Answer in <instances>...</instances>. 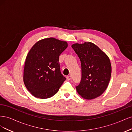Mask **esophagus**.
<instances>
[{"label": "esophagus", "instance_id": "34e87169", "mask_svg": "<svg viewBox=\"0 0 132 132\" xmlns=\"http://www.w3.org/2000/svg\"><path fill=\"white\" fill-rule=\"evenodd\" d=\"M67 80H70L71 79V77L70 75L67 76Z\"/></svg>", "mask_w": 132, "mask_h": 132}]
</instances>
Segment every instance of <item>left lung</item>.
<instances>
[{
	"mask_svg": "<svg viewBox=\"0 0 132 132\" xmlns=\"http://www.w3.org/2000/svg\"><path fill=\"white\" fill-rule=\"evenodd\" d=\"M81 62V79L76 86L78 94L86 100L102 95L109 85L111 75L109 58L95 44L87 42L71 46Z\"/></svg>",
	"mask_w": 132,
	"mask_h": 132,
	"instance_id": "obj_1",
	"label": "left lung"
}]
</instances>
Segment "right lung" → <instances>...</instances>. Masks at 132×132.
<instances>
[{"mask_svg":"<svg viewBox=\"0 0 132 132\" xmlns=\"http://www.w3.org/2000/svg\"><path fill=\"white\" fill-rule=\"evenodd\" d=\"M67 47V42L51 37L38 41L31 48L23 78L27 89L35 97H52L66 80L61 73L59 57Z\"/></svg>","mask_w":132,"mask_h":132,"instance_id":"obj_1","label":"right lung"}]
</instances>
